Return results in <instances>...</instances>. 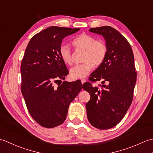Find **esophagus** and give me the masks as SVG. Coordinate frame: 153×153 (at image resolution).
Returning a JSON list of instances; mask_svg holds the SVG:
<instances>
[{
	"instance_id": "obj_1",
	"label": "esophagus",
	"mask_w": 153,
	"mask_h": 153,
	"mask_svg": "<svg viewBox=\"0 0 153 153\" xmlns=\"http://www.w3.org/2000/svg\"><path fill=\"white\" fill-rule=\"evenodd\" d=\"M81 82H82V83H84L86 82V79H84V78H82V79H81Z\"/></svg>"
}]
</instances>
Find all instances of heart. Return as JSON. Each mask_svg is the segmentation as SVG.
Wrapping results in <instances>:
<instances>
[{"mask_svg": "<svg viewBox=\"0 0 153 153\" xmlns=\"http://www.w3.org/2000/svg\"><path fill=\"white\" fill-rule=\"evenodd\" d=\"M72 45L76 48H81L85 51L83 56L85 62L75 65L70 69V76L74 79L85 77L93 70L94 65L99 66L104 62L108 53V47L105 42L97 40L95 37L87 33L77 35L72 40ZM59 54L65 64L71 65V50L68 45H62Z\"/></svg>", "mask_w": 153, "mask_h": 153, "instance_id": "heart-1", "label": "heart"}]
</instances>
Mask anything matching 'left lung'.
<instances>
[{
    "label": "left lung",
    "mask_w": 153,
    "mask_h": 153,
    "mask_svg": "<svg viewBox=\"0 0 153 153\" xmlns=\"http://www.w3.org/2000/svg\"><path fill=\"white\" fill-rule=\"evenodd\" d=\"M89 31L102 35L108 53L104 62L90 75L91 82L83 84L91 96L86 103L87 119L97 129H108L123 119L134 98L137 80L134 53L129 42L114 28L102 26ZM100 80L103 85L92 86L91 82Z\"/></svg>",
    "instance_id": "1"
}]
</instances>
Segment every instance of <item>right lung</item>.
Returning <instances> with one entry per match:
<instances>
[{
  "mask_svg": "<svg viewBox=\"0 0 153 153\" xmlns=\"http://www.w3.org/2000/svg\"><path fill=\"white\" fill-rule=\"evenodd\" d=\"M79 28L49 27L32 37L22 63L21 91L29 112L44 128L61 125L82 89L79 82L55 83L69 73L59 54L62 39Z\"/></svg>",
  "mask_w": 153,
  "mask_h": 153,
  "instance_id": "right-lung-1",
  "label": "right lung"
}]
</instances>
